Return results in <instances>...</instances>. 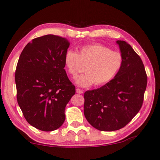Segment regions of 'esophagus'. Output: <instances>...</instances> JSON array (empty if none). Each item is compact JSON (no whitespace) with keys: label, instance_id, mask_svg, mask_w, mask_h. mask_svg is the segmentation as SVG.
I'll list each match as a JSON object with an SVG mask.
<instances>
[{"label":"esophagus","instance_id":"esophagus-1","mask_svg":"<svg viewBox=\"0 0 160 160\" xmlns=\"http://www.w3.org/2000/svg\"><path fill=\"white\" fill-rule=\"evenodd\" d=\"M76 92L78 93V94H82L83 90L82 89H80L79 88H77L76 89Z\"/></svg>","mask_w":160,"mask_h":160}]
</instances>
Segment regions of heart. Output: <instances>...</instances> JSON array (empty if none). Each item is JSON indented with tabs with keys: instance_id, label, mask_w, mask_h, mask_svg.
Wrapping results in <instances>:
<instances>
[{
	"instance_id": "obj_1",
	"label": "heart",
	"mask_w": 160,
	"mask_h": 160,
	"mask_svg": "<svg viewBox=\"0 0 160 160\" xmlns=\"http://www.w3.org/2000/svg\"><path fill=\"white\" fill-rule=\"evenodd\" d=\"M123 63L122 55L111 50L100 43H92L80 47L78 53L68 50L63 58V63L68 73L75 78L82 71V64L86 65V73L75 78L76 85L87 88L94 83L95 86L106 85L120 71Z\"/></svg>"
}]
</instances>
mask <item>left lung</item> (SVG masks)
Instances as JSON below:
<instances>
[{
    "label": "left lung",
    "mask_w": 160,
    "mask_h": 160,
    "mask_svg": "<svg viewBox=\"0 0 160 160\" xmlns=\"http://www.w3.org/2000/svg\"><path fill=\"white\" fill-rule=\"evenodd\" d=\"M122 55V68L100 88L84 94V114L94 128L112 132L125 127L143 105L148 78L141 57L132 46L118 40Z\"/></svg>",
    "instance_id": "8db88e82"
}]
</instances>
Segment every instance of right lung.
Listing matches in <instances>:
<instances>
[{"label": "right lung", "instance_id": "1", "mask_svg": "<svg viewBox=\"0 0 160 160\" xmlns=\"http://www.w3.org/2000/svg\"><path fill=\"white\" fill-rule=\"evenodd\" d=\"M69 45L66 38L55 35L36 38L25 46L17 63V102L26 120L44 132L62 125L66 104L75 94L63 63Z\"/></svg>", "mask_w": 160, "mask_h": 160}]
</instances>
